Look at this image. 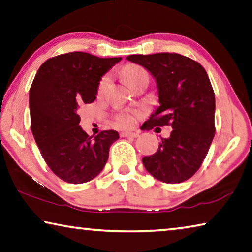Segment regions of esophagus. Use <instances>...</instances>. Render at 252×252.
Listing matches in <instances>:
<instances>
[{"instance_id":"34e87169","label":"esophagus","mask_w":252,"mask_h":252,"mask_svg":"<svg viewBox=\"0 0 252 252\" xmlns=\"http://www.w3.org/2000/svg\"><path fill=\"white\" fill-rule=\"evenodd\" d=\"M121 135L122 138L125 137H131V138H138L139 137V133L138 132H121Z\"/></svg>"}]
</instances>
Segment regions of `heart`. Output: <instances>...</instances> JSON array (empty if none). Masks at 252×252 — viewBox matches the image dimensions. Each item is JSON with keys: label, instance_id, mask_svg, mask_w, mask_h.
<instances>
[{"label": "heart", "instance_id": "1", "mask_svg": "<svg viewBox=\"0 0 252 252\" xmlns=\"http://www.w3.org/2000/svg\"><path fill=\"white\" fill-rule=\"evenodd\" d=\"M148 75L145 68L138 66V65H127L123 69V76H125V79L126 84L129 86L132 85V84L137 81L138 78L142 77V76ZM110 75H105L101 78V81L98 83V93L101 94L106 90L107 85L110 83ZM135 118L133 113H129V112H121L115 115L114 118V123L115 126L119 127H131L134 125Z\"/></svg>", "mask_w": 252, "mask_h": 252}]
</instances>
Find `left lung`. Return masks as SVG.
I'll return each mask as SVG.
<instances>
[{
  "label": "left lung",
  "mask_w": 252,
  "mask_h": 252,
  "mask_svg": "<svg viewBox=\"0 0 252 252\" xmlns=\"http://www.w3.org/2000/svg\"><path fill=\"white\" fill-rule=\"evenodd\" d=\"M127 61L150 71L156 78L160 106L146 126H170L158 150L142 158L147 171L168 184L189 179L201 167L214 138L215 96L201 63L176 53L130 55Z\"/></svg>",
  "instance_id": "obj_1"
}]
</instances>
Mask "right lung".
<instances>
[{"label": "right lung", "instance_id": "right-lung-1", "mask_svg": "<svg viewBox=\"0 0 252 252\" xmlns=\"http://www.w3.org/2000/svg\"><path fill=\"white\" fill-rule=\"evenodd\" d=\"M120 61L73 51L47 59L34 76L31 131L46 163L63 181L83 184L96 177L119 139L114 130L90 137L79 126L78 109L95 101L102 76Z\"/></svg>", "mask_w": 252, "mask_h": 252}]
</instances>
